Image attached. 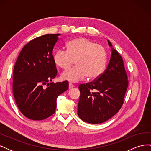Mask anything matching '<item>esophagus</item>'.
Segmentation results:
<instances>
[{
  "instance_id": "34e87169",
  "label": "esophagus",
  "mask_w": 151,
  "mask_h": 151,
  "mask_svg": "<svg viewBox=\"0 0 151 151\" xmlns=\"http://www.w3.org/2000/svg\"><path fill=\"white\" fill-rule=\"evenodd\" d=\"M74 86L73 85L72 83H69V84H68V89H72L73 88H74Z\"/></svg>"
}]
</instances>
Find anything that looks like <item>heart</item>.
I'll use <instances>...</instances> for the list:
<instances>
[{"label":"heart","mask_w":151,"mask_h":151,"mask_svg":"<svg viewBox=\"0 0 151 151\" xmlns=\"http://www.w3.org/2000/svg\"><path fill=\"white\" fill-rule=\"evenodd\" d=\"M74 60L76 66L62 73L63 80L76 83L87 76L89 79H94L104 72L107 54L101 45L86 38H79L67 43L66 51L59 49L53 56L55 64L64 70L70 68Z\"/></svg>","instance_id":"obj_1"}]
</instances>
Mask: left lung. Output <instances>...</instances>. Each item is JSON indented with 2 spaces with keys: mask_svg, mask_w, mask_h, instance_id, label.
Wrapping results in <instances>:
<instances>
[{
  "mask_svg": "<svg viewBox=\"0 0 151 151\" xmlns=\"http://www.w3.org/2000/svg\"><path fill=\"white\" fill-rule=\"evenodd\" d=\"M111 56L106 69L96 79L80 84L77 114L82 120L91 124L110 119L120 110L129 81L123 58L112 44Z\"/></svg>",
  "mask_w": 151,
  "mask_h": 151,
  "instance_id": "obj_1",
  "label": "left lung"
}]
</instances>
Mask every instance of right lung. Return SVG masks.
<instances>
[{
  "label": "right lung",
  "mask_w": 151,
  "mask_h": 151,
  "mask_svg": "<svg viewBox=\"0 0 151 151\" xmlns=\"http://www.w3.org/2000/svg\"><path fill=\"white\" fill-rule=\"evenodd\" d=\"M60 34H47L27 43L18 56L13 70L12 91L22 115L42 120L55 112L57 98L68 89V83L46 84L57 74L53 49ZM47 88L44 89L43 85Z\"/></svg>",
  "instance_id": "right-lung-1"
}]
</instances>
